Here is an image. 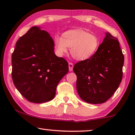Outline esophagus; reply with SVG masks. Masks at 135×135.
<instances>
[{"label": "esophagus", "mask_w": 135, "mask_h": 135, "mask_svg": "<svg viewBox=\"0 0 135 135\" xmlns=\"http://www.w3.org/2000/svg\"><path fill=\"white\" fill-rule=\"evenodd\" d=\"M74 68V64L72 62H69V71H72Z\"/></svg>", "instance_id": "obj_1"}]
</instances>
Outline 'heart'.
I'll return each mask as SVG.
<instances>
[{
	"instance_id": "obj_1",
	"label": "heart",
	"mask_w": 135,
	"mask_h": 135,
	"mask_svg": "<svg viewBox=\"0 0 135 135\" xmlns=\"http://www.w3.org/2000/svg\"><path fill=\"white\" fill-rule=\"evenodd\" d=\"M100 45L99 38L95 34L82 29H73L64 32L61 37L56 36L54 49L58 56H62L71 48L73 57L79 61L88 60L97 52Z\"/></svg>"
}]
</instances>
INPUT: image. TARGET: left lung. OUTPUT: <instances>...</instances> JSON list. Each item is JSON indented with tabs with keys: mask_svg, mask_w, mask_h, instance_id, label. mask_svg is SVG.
I'll return each mask as SVG.
<instances>
[{
	"mask_svg": "<svg viewBox=\"0 0 135 135\" xmlns=\"http://www.w3.org/2000/svg\"><path fill=\"white\" fill-rule=\"evenodd\" d=\"M123 62L124 56L118 39L106 32L95 55L74 66L77 91L80 98L90 104L106 102L120 84Z\"/></svg>",
	"mask_w": 135,
	"mask_h": 135,
	"instance_id": "1",
	"label": "left lung"
}]
</instances>
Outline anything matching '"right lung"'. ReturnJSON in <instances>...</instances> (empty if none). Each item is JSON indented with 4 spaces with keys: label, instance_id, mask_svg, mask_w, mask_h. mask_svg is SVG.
Returning <instances> with one entry per match:
<instances>
[{
    "label": "right lung",
    "instance_id": "add662e5",
    "mask_svg": "<svg viewBox=\"0 0 135 135\" xmlns=\"http://www.w3.org/2000/svg\"><path fill=\"white\" fill-rule=\"evenodd\" d=\"M12 64L16 89L35 103L54 98L58 83L69 71L68 62L55 54L52 37L38 26L31 27L16 42Z\"/></svg>",
    "mask_w": 135,
    "mask_h": 135
}]
</instances>
